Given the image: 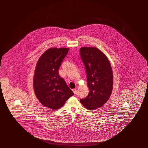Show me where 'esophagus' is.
Here are the masks:
<instances>
[{
    "mask_svg": "<svg viewBox=\"0 0 148 148\" xmlns=\"http://www.w3.org/2000/svg\"><path fill=\"white\" fill-rule=\"evenodd\" d=\"M72 90H73V92L74 93V94H75V93H76V92H77V90H76V89H73Z\"/></svg>",
    "mask_w": 148,
    "mask_h": 148,
    "instance_id": "1",
    "label": "esophagus"
}]
</instances>
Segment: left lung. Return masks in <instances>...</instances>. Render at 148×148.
Returning a JSON list of instances; mask_svg holds the SVG:
<instances>
[{"mask_svg": "<svg viewBox=\"0 0 148 148\" xmlns=\"http://www.w3.org/2000/svg\"><path fill=\"white\" fill-rule=\"evenodd\" d=\"M80 55L86 68L89 89L88 96L80 101L86 109L94 110L104 105L110 97L113 71L107 57L97 47H81Z\"/></svg>", "mask_w": 148, "mask_h": 148, "instance_id": "1", "label": "left lung"}]
</instances>
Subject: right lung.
Instances as JSON below:
<instances>
[{"label":"right lung","instance_id":"add662e5","mask_svg":"<svg viewBox=\"0 0 148 148\" xmlns=\"http://www.w3.org/2000/svg\"><path fill=\"white\" fill-rule=\"evenodd\" d=\"M69 48H50L38 60L33 77V88L40 103L51 110H58L74 94L58 73Z\"/></svg>","mask_w":148,"mask_h":148}]
</instances>
